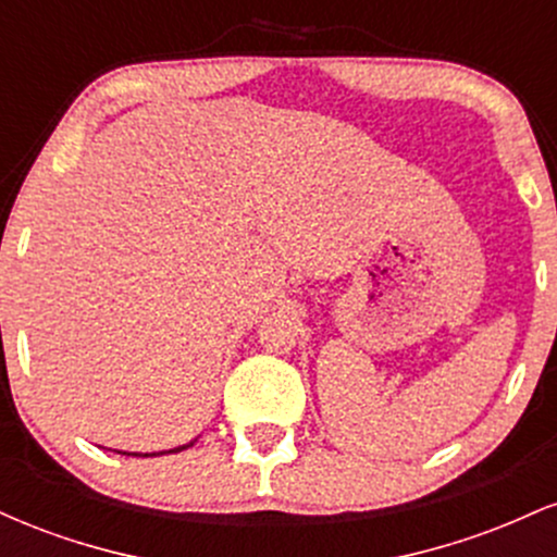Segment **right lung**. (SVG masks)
<instances>
[{"mask_svg":"<svg viewBox=\"0 0 557 557\" xmlns=\"http://www.w3.org/2000/svg\"><path fill=\"white\" fill-rule=\"evenodd\" d=\"M194 443H188V445H181V447H175V450H162V453H144V458L146 456H164V453H181V450H185V447H190ZM123 456H140V453H123Z\"/></svg>","mask_w":557,"mask_h":557,"instance_id":"1","label":"right lung"}]
</instances>
